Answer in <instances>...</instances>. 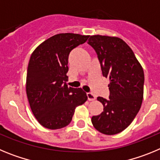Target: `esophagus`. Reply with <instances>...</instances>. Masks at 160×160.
I'll list each match as a JSON object with an SVG mask.
<instances>
[{"label":"esophagus","instance_id":"1","mask_svg":"<svg viewBox=\"0 0 160 160\" xmlns=\"http://www.w3.org/2000/svg\"><path fill=\"white\" fill-rule=\"evenodd\" d=\"M87 98H88L89 101H94L95 100V96L91 93H87Z\"/></svg>","mask_w":160,"mask_h":160}]
</instances>
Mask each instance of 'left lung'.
<instances>
[{
	"instance_id": "obj_1",
	"label": "left lung",
	"mask_w": 160,
	"mask_h": 160,
	"mask_svg": "<svg viewBox=\"0 0 160 160\" xmlns=\"http://www.w3.org/2000/svg\"><path fill=\"white\" fill-rule=\"evenodd\" d=\"M87 43L97 53L102 75L110 80V99L97 98L103 105V111L93 116L91 122L104 135H115L128 128L140 109L143 69L132 49L121 38L92 35Z\"/></svg>"
}]
</instances>
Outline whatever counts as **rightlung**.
<instances>
[{
	"label": "right lung",
	"instance_id": "right-lung-1",
	"mask_svg": "<svg viewBox=\"0 0 160 160\" xmlns=\"http://www.w3.org/2000/svg\"><path fill=\"white\" fill-rule=\"evenodd\" d=\"M88 35L59 33L44 41L31 54L26 76V94L38 122L50 130L70 124L76 107L87 100L82 88L68 87V57Z\"/></svg>",
	"mask_w": 160,
	"mask_h": 160
}]
</instances>
